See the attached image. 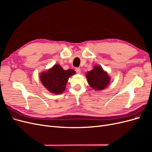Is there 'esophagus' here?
I'll return each instance as SVG.
<instances>
[{
	"mask_svg": "<svg viewBox=\"0 0 152 152\" xmlns=\"http://www.w3.org/2000/svg\"><path fill=\"white\" fill-rule=\"evenodd\" d=\"M75 72L77 73H80V69L79 68H75Z\"/></svg>",
	"mask_w": 152,
	"mask_h": 152,
	"instance_id": "esophagus-1",
	"label": "esophagus"
}]
</instances>
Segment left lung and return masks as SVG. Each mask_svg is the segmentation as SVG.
<instances>
[{"mask_svg":"<svg viewBox=\"0 0 152 152\" xmlns=\"http://www.w3.org/2000/svg\"><path fill=\"white\" fill-rule=\"evenodd\" d=\"M88 83L94 90H102L110 83V77L99 66H95L93 70L87 73Z\"/></svg>","mask_w":152,"mask_h":152,"instance_id":"obj_1","label":"left lung"}]
</instances>
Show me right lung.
Segmentation results:
<instances>
[{
  "instance_id": "right-lung-1",
  "label": "right lung",
  "mask_w": 152,
  "mask_h": 152,
  "mask_svg": "<svg viewBox=\"0 0 152 152\" xmlns=\"http://www.w3.org/2000/svg\"><path fill=\"white\" fill-rule=\"evenodd\" d=\"M72 69L65 70L59 65H55L40 75V80L45 88L54 94H61L65 89L68 78L75 74Z\"/></svg>"
}]
</instances>
